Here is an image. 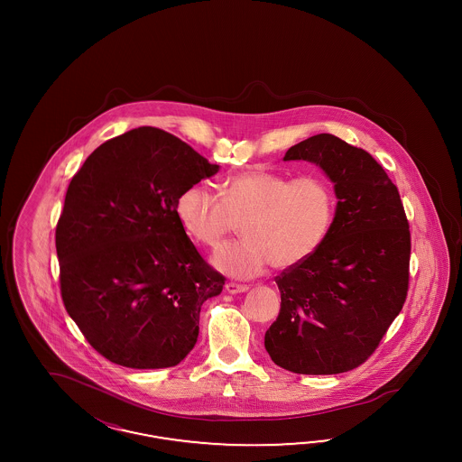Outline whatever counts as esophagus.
I'll return each instance as SVG.
<instances>
[{
    "label": "esophagus",
    "instance_id": "obj_1",
    "mask_svg": "<svg viewBox=\"0 0 462 462\" xmlns=\"http://www.w3.org/2000/svg\"><path fill=\"white\" fill-rule=\"evenodd\" d=\"M249 290L247 284H238V282H226L225 291L228 294L245 293Z\"/></svg>",
    "mask_w": 462,
    "mask_h": 462
}]
</instances>
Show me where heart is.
<instances>
[{
	"label": "heart",
	"mask_w": 462,
	"mask_h": 462,
	"mask_svg": "<svg viewBox=\"0 0 462 462\" xmlns=\"http://www.w3.org/2000/svg\"><path fill=\"white\" fill-rule=\"evenodd\" d=\"M182 230L201 245L215 247L240 222L242 240L225 244L211 264L226 276L251 280L269 266L291 269L322 247L336 217V195L322 176L290 180L266 169L226 178L220 195L198 182L176 201Z\"/></svg>",
	"instance_id": "b5f03b06"
}]
</instances>
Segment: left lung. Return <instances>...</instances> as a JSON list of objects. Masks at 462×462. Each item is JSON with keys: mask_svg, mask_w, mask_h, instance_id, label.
I'll use <instances>...</instances> for the list:
<instances>
[{"mask_svg": "<svg viewBox=\"0 0 462 462\" xmlns=\"http://www.w3.org/2000/svg\"><path fill=\"white\" fill-rule=\"evenodd\" d=\"M282 161H307L334 182L332 230L303 264L276 278L281 310L264 346L296 374H338L376 350L408 291L410 230L398 188L363 149L319 134Z\"/></svg>", "mask_w": 462, "mask_h": 462, "instance_id": "left-lung-1", "label": "left lung"}]
</instances>
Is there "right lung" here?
<instances>
[{
    "mask_svg": "<svg viewBox=\"0 0 462 462\" xmlns=\"http://www.w3.org/2000/svg\"><path fill=\"white\" fill-rule=\"evenodd\" d=\"M218 169L168 132L139 126L101 143L70 180L56 228L60 293L108 361L162 369L195 347L201 305L225 278L182 230L176 201Z\"/></svg>",
    "mask_w": 462,
    "mask_h": 462,
    "instance_id": "add662e5",
    "label": "right lung"
}]
</instances>
